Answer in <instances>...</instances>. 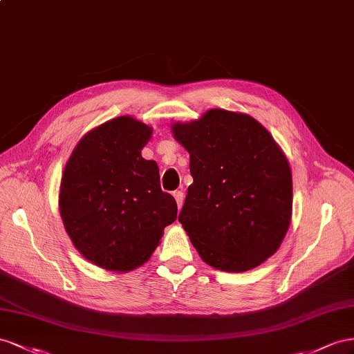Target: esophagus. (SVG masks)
<instances>
[{
	"label": "esophagus",
	"instance_id": "esophagus-1",
	"mask_svg": "<svg viewBox=\"0 0 354 354\" xmlns=\"http://www.w3.org/2000/svg\"><path fill=\"white\" fill-rule=\"evenodd\" d=\"M174 197H175V200H176L178 207H179V209L183 207V203H184V193H183V191H175Z\"/></svg>",
	"mask_w": 354,
	"mask_h": 354
}]
</instances>
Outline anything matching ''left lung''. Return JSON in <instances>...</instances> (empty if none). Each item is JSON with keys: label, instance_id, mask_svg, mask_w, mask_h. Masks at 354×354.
<instances>
[{"label": "left lung", "instance_id": "left-lung-1", "mask_svg": "<svg viewBox=\"0 0 354 354\" xmlns=\"http://www.w3.org/2000/svg\"><path fill=\"white\" fill-rule=\"evenodd\" d=\"M189 153L188 187L179 214L206 264L240 272L279 249L292 215V175L274 139L255 118L210 109L174 126Z\"/></svg>", "mask_w": 354, "mask_h": 354}]
</instances>
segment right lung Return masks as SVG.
I'll use <instances>...</instances> for the list:
<instances>
[{"mask_svg":"<svg viewBox=\"0 0 354 354\" xmlns=\"http://www.w3.org/2000/svg\"><path fill=\"white\" fill-rule=\"evenodd\" d=\"M149 138L147 124L117 117L80 140L65 166L59 207L66 233L80 254L105 270L144 264L176 219L157 163L140 156Z\"/></svg>","mask_w":354,"mask_h":354,"instance_id":"add662e5","label":"right lung"}]
</instances>
